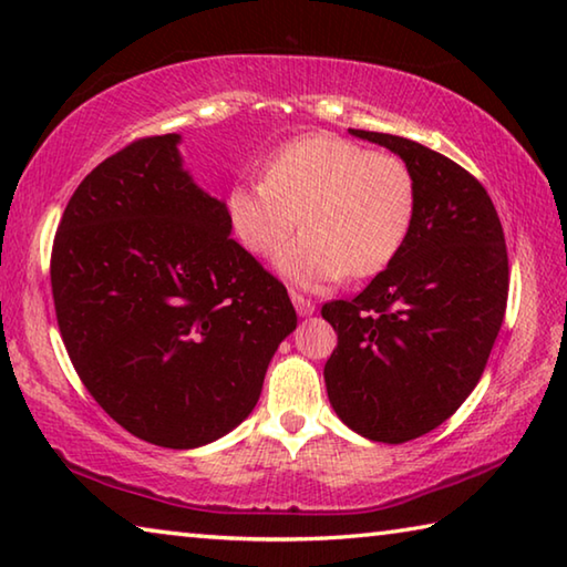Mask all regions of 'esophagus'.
<instances>
[{
  "label": "esophagus",
  "instance_id": "34e87169",
  "mask_svg": "<svg viewBox=\"0 0 567 567\" xmlns=\"http://www.w3.org/2000/svg\"><path fill=\"white\" fill-rule=\"evenodd\" d=\"M292 305L300 318H310V315L315 312V302L307 300V297H302L300 292H292Z\"/></svg>",
  "mask_w": 567,
  "mask_h": 567
}]
</instances>
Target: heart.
<instances>
[{
	"mask_svg": "<svg viewBox=\"0 0 567 567\" xmlns=\"http://www.w3.org/2000/svg\"><path fill=\"white\" fill-rule=\"evenodd\" d=\"M415 203V175L402 157L310 134L277 152L265 179L229 189L227 217L257 257L280 252L302 223L305 235L277 267L290 282L318 290L342 275L385 270L410 233Z\"/></svg>",
	"mask_w": 567,
	"mask_h": 567,
	"instance_id": "obj_1",
	"label": "heart"
}]
</instances>
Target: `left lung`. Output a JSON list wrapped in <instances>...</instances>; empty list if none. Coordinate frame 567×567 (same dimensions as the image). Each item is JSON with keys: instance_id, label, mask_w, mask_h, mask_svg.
Segmentation results:
<instances>
[{"instance_id": "obj_1", "label": "left lung", "mask_w": 567, "mask_h": 567, "mask_svg": "<svg viewBox=\"0 0 567 567\" xmlns=\"http://www.w3.org/2000/svg\"><path fill=\"white\" fill-rule=\"evenodd\" d=\"M395 152L417 185L400 252L354 300L322 305L338 332L324 385L338 417L375 443H408L463 405L505 318L507 247L485 187L395 134L350 130Z\"/></svg>"}]
</instances>
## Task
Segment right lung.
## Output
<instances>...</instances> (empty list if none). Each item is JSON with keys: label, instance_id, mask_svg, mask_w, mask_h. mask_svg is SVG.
Here are the masks:
<instances>
[{"label": "right lung", "instance_id": "obj_1", "mask_svg": "<svg viewBox=\"0 0 567 567\" xmlns=\"http://www.w3.org/2000/svg\"><path fill=\"white\" fill-rule=\"evenodd\" d=\"M179 134L94 167L52 247L56 324L76 375L134 437L189 450L237 427L295 330L285 285L237 245L227 205L182 169Z\"/></svg>", "mask_w": 567, "mask_h": 567}]
</instances>
